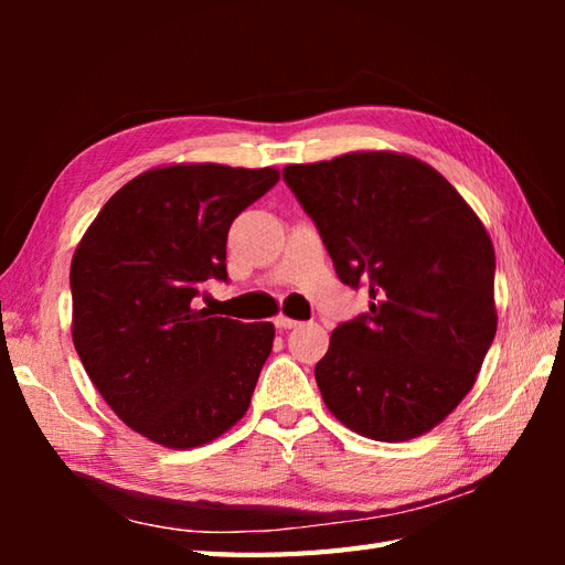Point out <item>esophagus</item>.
Wrapping results in <instances>:
<instances>
[{"label":"esophagus","mask_w":565,"mask_h":565,"mask_svg":"<svg viewBox=\"0 0 565 565\" xmlns=\"http://www.w3.org/2000/svg\"><path fill=\"white\" fill-rule=\"evenodd\" d=\"M274 326L279 328V330H291V328L298 326V320H294V318H289V316H276V318H274Z\"/></svg>","instance_id":"obj_1"}]
</instances>
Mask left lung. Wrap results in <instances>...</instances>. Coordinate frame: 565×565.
Masks as SVG:
<instances>
[{
    "label": "left lung",
    "instance_id": "1",
    "mask_svg": "<svg viewBox=\"0 0 565 565\" xmlns=\"http://www.w3.org/2000/svg\"><path fill=\"white\" fill-rule=\"evenodd\" d=\"M284 179L340 281L369 286V313L334 328L316 364L328 411L376 441L427 435L473 388L498 330L486 225L413 154L356 150Z\"/></svg>",
    "mask_w": 565,
    "mask_h": 565
}]
</instances>
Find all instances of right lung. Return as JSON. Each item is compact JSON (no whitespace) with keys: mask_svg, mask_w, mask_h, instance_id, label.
<instances>
[{"mask_svg":"<svg viewBox=\"0 0 565 565\" xmlns=\"http://www.w3.org/2000/svg\"><path fill=\"white\" fill-rule=\"evenodd\" d=\"M276 182L274 167H152L104 203L72 257L84 371L130 429L167 449L218 439L247 413L274 326L218 318L194 298L227 279L231 223Z\"/></svg>","mask_w":565,"mask_h":565,"instance_id":"1","label":"right lung"}]
</instances>
